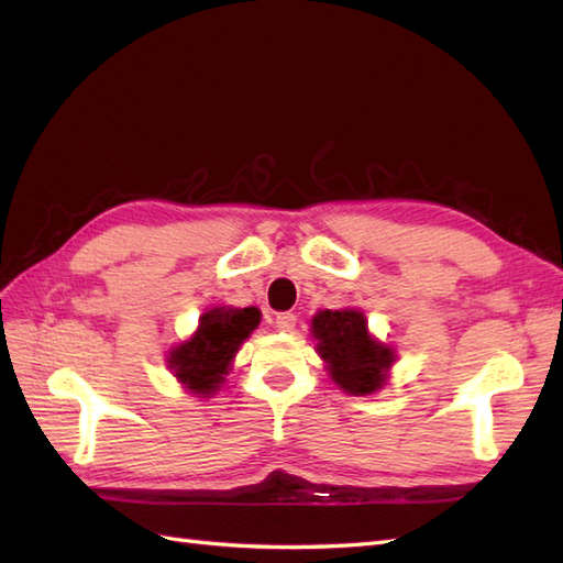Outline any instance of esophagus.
<instances>
[{
	"instance_id": "esophagus-1",
	"label": "esophagus",
	"mask_w": 563,
	"mask_h": 563,
	"mask_svg": "<svg viewBox=\"0 0 563 563\" xmlns=\"http://www.w3.org/2000/svg\"><path fill=\"white\" fill-rule=\"evenodd\" d=\"M295 321H297V317L292 312H283V314L275 317V327H278L280 331H292Z\"/></svg>"
}]
</instances>
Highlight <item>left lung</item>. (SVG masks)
<instances>
[{"label": "left lung", "mask_w": 563, "mask_h": 563, "mask_svg": "<svg viewBox=\"0 0 563 563\" xmlns=\"http://www.w3.org/2000/svg\"><path fill=\"white\" fill-rule=\"evenodd\" d=\"M312 336L329 377L343 391L365 397L387 385L397 355L389 345L369 336L361 309H324L312 319Z\"/></svg>", "instance_id": "1"}]
</instances>
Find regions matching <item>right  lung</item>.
Wrapping results in <instances>:
<instances>
[{"label":"right lung","instance_id":"right-lung-1","mask_svg":"<svg viewBox=\"0 0 563 563\" xmlns=\"http://www.w3.org/2000/svg\"><path fill=\"white\" fill-rule=\"evenodd\" d=\"M258 321L261 312L256 307H212L202 312L194 336L169 351L166 363L186 389L208 397L222 387L236 351Z\"/></svg>","mask_w":563,"mask_h":563}]
</instances>
